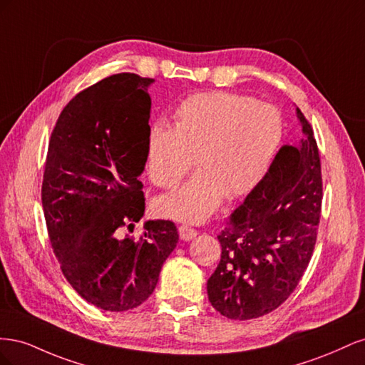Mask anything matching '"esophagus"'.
Listing matches in <instances>:
<instances>
[{
	"label": "esophagus",
	"instance_id": "esophagus-1",
	"mask_svg": "<svg viewBox=\"0 0 365 365\" xmlns=\"http://www.w3.org/2000/svg\"><path fill=\"white\" fill-rule=\"evenodd\" d=\"M178 233H180V237L182 240H192L193 237H196L197 231L192 227H187V225H180L178 227Z\"/></svg>",
	"mask_w": 365,
	"mask_h": 365
}]
</instances>
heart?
Instances as JSON below:
<instances>
[{
  "instance_id": "heart-1",
  "label": "heart",
  "mask_w": 365,
  "mask_h": 365,
  "mask_svg": "<svg viewBox=\"0 0 365 365\" xmlns=\"http://www.w3.org/2000/svg\"><path fill=\"white\" fill-rule=\"evenodd\" d=\"M175 128L153 123L146 141L150 181L172 189L200 165L178 190L157 197L164 216L202 222L224 197L251 192L263 178L277 150L283 121L277 109L252 97L210 91L189 96L173 113Z\"/></svg>"
}]
</instances>
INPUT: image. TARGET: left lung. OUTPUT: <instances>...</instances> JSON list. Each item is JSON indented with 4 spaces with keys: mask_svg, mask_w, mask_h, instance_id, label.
I'll use <instances>...</instances> for the list:
<instances>
[{
    "mask_svg": "<svg viewBox=\"0 0 365 365\" xmlns=\"http://www.w3.org/2000/svg\"><path fill=\"white\" fill-rule=\"evenodd\" d=\"M304 137L284 145L217 236L220 262L208 300L231 319H252L288 300L314 254L322 217V161L314 130L297 108Z\"/></svg>",
    "mask_w": 365,
    "mask_h": 365,
    "instance_id": "left-lung-1",
    "label": "left lung"
}]
</instances>
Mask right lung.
Listing matches in <instances>:
<instances>
[{
    "label": "right lung",
    "instance_id": "add662e5",
    "mask_svg": "<svg viewBox=\"0 0 365 365\" xmlns=\"http://www.w3.org/2000/svg\"><path fill=\"white\" fill-rule=\"evenodd\" d=\"M153 79L120 73L76 94L54 126L42 181V207L62 274L103 311L140 306L155 289L178 244L172 220H148L138 180L146 164Z\"/></svg>",
    "mask_w": 365,
    "mask_h": 365
}]
</instances>
